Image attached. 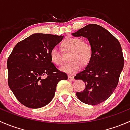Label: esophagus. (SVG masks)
<instances>
[{"label": "esophagus", "instance_id": "esophagus-1", "mask_svg": "<svg viewBox=\"0 0 130 130\" xmlns=\"http://www.w3.org/2000/svg\"><path fill=\"white\" fill-rule=\"evenodd\" d=\"M68 78H69V79L70 80H74V77H73V75H68Z\"/></svg>", "mask_w": 130, "mask_h": 130}]
</instances>
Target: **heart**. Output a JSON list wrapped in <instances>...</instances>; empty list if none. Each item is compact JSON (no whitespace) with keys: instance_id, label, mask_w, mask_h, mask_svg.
Instances as JSON below:
<instances>
[{"instance_id":"1","label":"heart","mask_w":130,"mask_h":130,"mask_svg":"<svg viewBox=\"0 0 130 130\" xmlns=\"http://www.w3.org/2000/svg\"><path fill=\"white\" fill-rule=\"evenodd\" d=\"M63 50L65 52H70V62L64 64L60 70L66 73H73L78 71L81 69L83 63H87L92 57V48L87 42L82 41L80 38H66L61 43ZM50 57L54 64L60 65L63 63L64 58L61 51L53 48L50 52Z\"/></svg>"}]
</instances>
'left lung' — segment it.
Returning <instances> with one entry per match:
<instances>
[{
	"mask_svg": "<svg viewBox=\"0 0 130 130\" xmlns=\"http://www.w3.org/2000/svg\"><path fill=\"white\" fill-rule=\"evenodd\" d=\"M87 38L92 48V57L86 69L74 78L82 80L86 89L76 95L82 103L97 105L108 99L116 88L124 67L119 41L107 29L90 24L72 33Z\"/></svg>",
	"mask_w": 130,
	"mask_h": 130,
	"instance_id": "1",
	"label": "left lung"
}]
</instances>
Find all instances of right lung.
<instances>
[{
    "label": "right lung",
    "instance_id": "add662e5",
    "mask_svg": "<svg viewBox=\"0 0 130 130\" xmlns=\"http://www.w3.org/2000/svg\"><path fill=\"white\" fill-rule=\"evenodd\" d=\"M63 36L35 33L17 43L7 60L8 85L16 99L29 108L50 103L57 84L68 78L52 62L50 52ZM46 75V78L42 77Z\"/></svg>",
    "mask_w": 130,
    "mask_h": 130
}]
</instances>
